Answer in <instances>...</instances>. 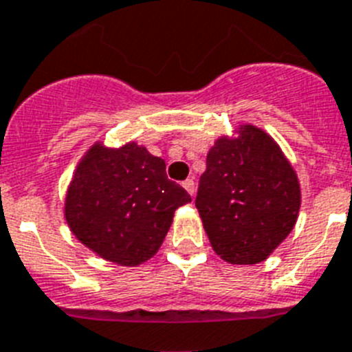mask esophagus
<instances>
[{
	"mask_svg": "<svg viewBox=\"0 0 352 352\" xmlns=\"http://www.w3.org/2000/svg\"><path fill=\"white\" fill-rule=\"evenodd\" d=\"M183 187H185V190H187L190 196H194V192H196V185H194V179L192 178H188L183 182Z\"/></svg>",
	"mask_w": 352,
	"mask_h": 352,
	"instance_id": "1",
	"label": "esophagus"
}]
</instances>
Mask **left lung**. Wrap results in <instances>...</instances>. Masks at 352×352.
Returning a JSON list of instances; mask_svg holds the SVG:
<instances>
[{
	"label": "left lung",
	"instance_id": "obj_1",
	"mask_svg": "<svg viewBox=\"0 0 352 352\" xmlns=\"http://www.w3.org/2000/svg\"><path fill=\"white\" fill-rule=\"evenodd\" d=\"M207 155L196 207L210 245L230 264H257L297 223L300 185L292 164L270 135L241 126Z\"/></svg>",
	"mask_w": 352,
	"mask_h": 352
}]
</instances>
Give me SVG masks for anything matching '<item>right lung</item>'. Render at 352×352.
Segmentation results:
<instances>
[{"mask_svg":"<svg viewBox=\"0 0 352 352\" xmlns=\"http://www.w3.org/2000/svg\"><path fill=\"white\" fill-rule=\"evenodd\" d=\"M190 196L165 174V162L129 142L120 149L93 145L66 192L69 230L102 259L138 266L158 252L174 210Z\"/></svg>","mask_w":352,"mask_h":352,"instance_id":"1","label":"right lung"}]
</instances>
